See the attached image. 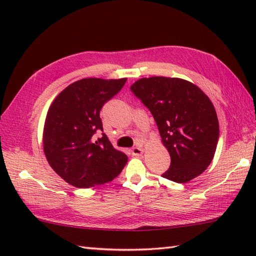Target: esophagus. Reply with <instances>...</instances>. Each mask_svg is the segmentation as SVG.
Instances as JSON below:
<instances>
[{
    "label": "esophagus",
    "mask_w": 256,
    "mask_h": 256,
    "mask_svg": "<svg viewBox=\"0 0 256 256\" xmlns=\"http://www.w3.org/2000/svg\"><path fill=\"white\" fill-rule=\"evenodd\" d=\"M132 155H134V156H138V155H140L143 153V148H140V146H134V148H132Z\"/></svg>",
    "instance_id": "esophagus-1"
}]
</instances>
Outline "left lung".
<instances>
[{"label": "left lung", "instance_id": "left-lung-1", "mask_svg": "<svg viewBox=\"0 0 256 256\" xmlns=\"http://www.w3.org/2000/svg\"><path fill=\"white\" fill-rule=\"evenodd\" d=\"M131 91L150 111L170 152V166L162 176L184 184L202 174L219 140L218 116L209 98L179 78H143Z\"/></svg>", "mask_w": 256, "mask_h": 256}]
</instances>
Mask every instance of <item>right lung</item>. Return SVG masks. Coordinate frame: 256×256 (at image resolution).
<instances>
[{
	"mask_svg": "<svg viewBox=\"0 0 256 256\" xmlns=\"http://www.w3.org/2000/svg\"><path fill=\"white\" fill-rule=\"evenodd\" d=\"M126 78H86L69 84L54 100L44 126V152L52 168L77 188L113 180L128 156L113 148L103 133L100 111L118 94ZM96 132L102 135L96 138Z\"/></svg>",
	"mask_w": 256,
	"mask_h": 256,
	"instance_id": "1",
	"label": "right lung"
}]
</instances>
